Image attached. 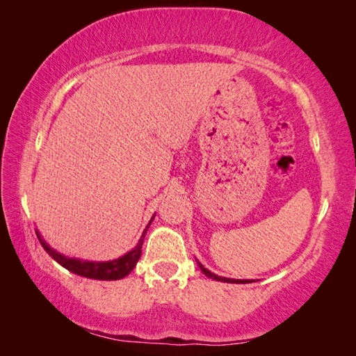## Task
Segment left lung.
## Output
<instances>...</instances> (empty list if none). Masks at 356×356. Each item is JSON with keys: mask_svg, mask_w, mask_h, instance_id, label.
I'll list each match as a JSON object with an SVG mask.
<instances>
[{"mask_svg": "<svg viewBox=\"0 0 356 356\" xmlns=\"http://www.w3.org/2000/svg\"><path fill=\"white\" fill-rule=\"evenodd\" d=\"M199 266H200V269H202L203 274H205V275H207V277H209V278L217 280V282H225V283H251V282H249V280H234V278H225V277H218V275L213 274V272H211V270H208L207 268H203L200 263H199Z\"/></svg>", "mask_w": 356, "mask_h": 356, "instance_id": "obj_1", "label": "left lung"}]
</instances>
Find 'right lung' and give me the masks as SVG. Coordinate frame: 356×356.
<instances>
[{
	"label": "right lung",
	"mask_w": 356,
	"mask_h": 356,
	"mask_svg": "<svg viewBox=\"0 0 356 356\" xmlns=\"http://www.w3.org/2000/svg\"><path fill=\"white\" fill-rule=\"evenodd\" d=\"M148 226L145 228V231H143L138 246H136L133 251L125 254L124 257H120V259L113 260V261H82L76 259H67V257L53 251V249L45 243L40 236H38V232L36 236L40 237V243L44 248V251L47 252L53 260L61 264V266L73 272V274L87 277V278H95V280H119L130 274L133 268L136 266V263H138V260L140 259L142 243H143V238H145Z\"/></svg>",
	"instance_id": "obj_1"
}]
</instances>
